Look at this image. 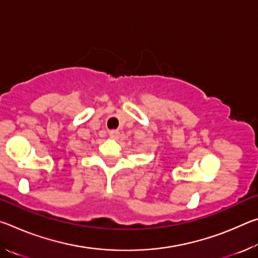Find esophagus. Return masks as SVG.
<instances>
[{"label": "esophagus", "instance_id": "obj_1", "mask_svg": "<svg viewBox=\"0 0 258 258\" xmlns=\"http://www.w3.org/2000/svg\"><path fill=\"white\" fill-rule=\"evenodd\" d=\"M109 137H110L111 139H117L119 137V132H118V131H115V130L110 131V133H109Z\"/></svg>", "mask_w": 258, "mask_h": 258}]
</instances>
